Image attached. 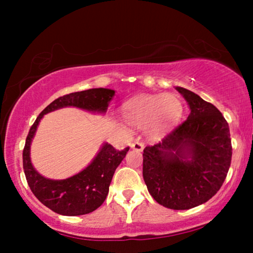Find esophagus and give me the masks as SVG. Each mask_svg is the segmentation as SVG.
Here are the masks:
<instances>
[{"instance_id": "34e87169", "label": "esophagus", "mask_w": 253, "mask_h": 253, "mask_svg": "<svg viewBox=\"0 0 253 253\" xmlns=\"http://www.w3.org/2000/svg\"><path fill=\"white\" fill-rule=\"evenodd\" d=\"M131 148H133L137 152H141L144 150V145L141 143H138V141H134V143L131 144Z\"/></svg>"}]
</instances>
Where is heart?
<instances>
[{
	"mask_svg": "<svg viewBox=\"0 0 253 253\" xmlns=\"http://www.w3.org/2000/svg\"><path fill=\"white\" fill-rule=\"evenodd\" d=\"M123 117L130 126L146 127L148 137L158 139L181 119L183 106L175 94H143L123 105Z\"/></svg>",
	"mask_w": 253,
	"mask_h": 253,
	"instance_id": "obj_1",
	"label": "heart"
}]
</instances>
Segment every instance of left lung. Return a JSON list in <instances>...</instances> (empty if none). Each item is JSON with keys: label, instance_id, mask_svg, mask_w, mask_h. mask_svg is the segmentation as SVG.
I'll use <instances>...</instances> for the list:
<instances>
[{"label": "left lung", "instance_id": "obj_1", "mask_svg": "<svg viewBox=\"0 0 253 253\" xmlns=\"http://www.w3.org/2000/svg\"><path fill=\"white\" fill-rule=\"evenodd\" d=\"M190 114L160 143L146 146L143 177L148 192L170 210H190L210 200L229 170V126L220 110L198 94L176 87Z\"/></svg>", "mask_w": 253, "mask_h": 253}]
</instances>
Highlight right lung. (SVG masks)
<instances>
[{
    "label": "right lung",
    "instance_id": "obj_1",
    "mask_svg": "<svg viewBox=\"0 0 253 253\" xmlns=\"http://www.w3.org/2000/svg\"><path fill=\"white\" fill-rule=\"evenodd\" d=\"M114 95V89L100 87L60 96L40 113L31 126L23 151L24 172L31 191L55 213L68 216L84 215L101 206L108 195L114 172L126 158L129 147L119 151L105 143L91 164L78 174L65 179L46 178L36 170L30 157L31 143L38 126L43 115L64 107H77L91 113L105 114Z\"/></svg>",
    "mask_w": 253,
    "mask_h": 253
}]
</instances>
